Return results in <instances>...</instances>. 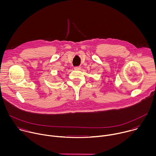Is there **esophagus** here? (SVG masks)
<instances>
[{"instance_id":"1","label":"esophagus","mask_w":156,"mask_h":156,"mask_svg":"<svg viewBox=\"0 0 156 156\" xmlns=\"http://www.w3.org/2000/svg\"><path fill=\"white\" fill-rule=\"evenodd\" d=\"M74 70H80V66H75V67H74Z\"/></svg>"}]
</instances>
